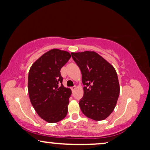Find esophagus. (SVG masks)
Returning a JSON list of instances; mask_svg holds the SVG:
<instances>
[{
    "instance_id": "esophagus-1",
    "label": "esophagus",
    "mask_w": 150,
    "mask_h": 150,
    "mask_svg": "<svg viewBox=\"0 0 150 150\" xmlns=\"http://www.w3.org/2000/svg\"><path fill=\"white\" fill-rule=\"evenodd\" d=\"M76 86H75V85H74V86H73L72 87H71V90H72V92H73V91H74V89H76Z\"/></svg>"
}]
</instances>
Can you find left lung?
Listing matches in <instances>:
<instances>
[{
    "mask_svg": "<svg viewBox=\"0 0 150 150\" xmlns=\"http://www.w3.org/2000/svg\"><path fill=\"white\" fill-rule=\"evenodd\" d=\"M82 74L84 90L79 106L87 117L94 120L108 118L119 96L118 76L113 66L94 52L71 53Z\"/></svg>",
    "mask_w": 150,
    "mask_h": 150,
    "instance_id": "obj_1",
    "label": "left lung"
}]
</instances>
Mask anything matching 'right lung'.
<instances>
[{
  "instance_id": "obj_1",
  "label": "right lung",
  "mask_w": 150,
  "mask_h": 150,
  "mask_svg": "<svg viewBox=\"0 0 150 150\" xmlns=\"http://www.w3.org/2000/svg\"><path fill=\"white\" fill-rule=\"evenodd\" d=\"M71 54L58 49L50 50L35 61L28 75V92L38 116L50 123L63 120L67 114L71 91L63 85L61 69Z\"/></svg>"
}]
</instances>
